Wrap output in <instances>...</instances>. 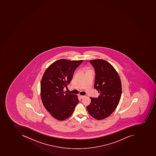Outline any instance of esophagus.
Masks as SVG:
<instances>
[{
  "mask_svg": "<svg viewBox=\"0 0 156 156\" xmlns=\"http://www.w3.org/2000/svg\"><path fill=\"white\" fill-rule=\"evenodd\" d=\"M79 97H80L81 98H84V97H85V96H82V95H79Z\"/></svg>",
  "mask_w": 156,
  "mask_h": 156,
  "instance_id": "obj_1",
  "label": "esophagus"
}]
</instances>
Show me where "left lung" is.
Returning <instances> with one entry per match:
<instances>
[{
  "label": "left lung",
  "instance_id": "left-lung-1",
  "mask_svg": "<svg viewBox=\"0 0 156 156\" xmlns=\"http://www.w3.org/2000/svg\"><path fill=\"white\" fill-rule=\"evenodd\" d=\"M89 62L95 70L94 88L99 96L90 98L91 103L87 108L92 117L101 120L110 116L118 105L122 95V83L117 72L108 62L102 59Z\"/></svg>",
  "mask_w": 156,
  "mask_h": 156
}]
</instances>
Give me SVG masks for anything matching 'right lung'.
I'll list each match as a JSON object with an SVG mask.
<instances>
[{"label":"right lung","instance_id":"1","mask_svg":"<svg viewBox=\"0 0 156 156\" xmlns=\"http://www.w3.org/2000/svg\"><path fill=\"white\" fill-rule=\"evenodd\" d=\"M83 60L60 59L51 64L41 80L40 95L44 108L52 116L64 121L72 115L78 103V96L64 92L74 71Z\"/></svg>","mask_w":156,"mask_h":156}]
</instances>
